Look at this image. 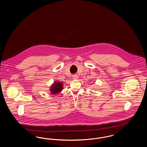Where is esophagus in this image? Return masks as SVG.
Here are the masks:
<instances>
[{
	"instance_id": "34e87169",
	"label": "esophagus",
	"mask_w": 147,
	"mask_h": 147,
	"mask_svg": "<svg viewBox=\"0 0 147 147\" xmlns=\"http://www.w3.org/2000/svg\"><path fill=\"white\" fill-rule=\"evenodd\" d=\"M73 78L74 79H78V76H77L76 75H74V76H73Z\"/></svg>"
}]
</instances>
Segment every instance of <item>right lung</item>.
<instances>
[{
  "instance_id": "add662e5",
  "label": "right lung",
  "mask_w": 147,
  "mask_h": 147,
  "mask_svg": "<svg viewBox=\"0 0 147 147\" xmlns=\"http://www.w3.org/2000/svg\"><path fill=\"white\" fill-rule=\"evenodd\" d=\"M63 89V84L62 82H55L54 84L52 85L50 88V91L52 94H57L59 93L61 91H62Z\"/></svg>"
}]
</instances>
